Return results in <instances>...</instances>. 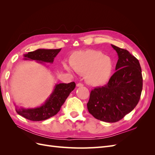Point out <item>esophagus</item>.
<instances>
[{
	"label": "esophagus",
	"instance_id": "obj_1",
	"mask_svg": "<svg viewBox=\"0 0 155 155\" xmlns=\"http://www.w3.org/2000/svg\"><path fill=\"white\" fill-rule=\"evenodd\" d=\"M76 85H77L78 87H83V84H82V83H79L77 84Z\"/></svg>",
	"mask_w": 155,
	"mask_h": 155
}]
</instances>
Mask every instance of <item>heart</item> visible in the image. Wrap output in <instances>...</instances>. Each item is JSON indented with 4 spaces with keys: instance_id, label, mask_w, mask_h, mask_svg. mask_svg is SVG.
<instances>
[{
    "instance_id": "heart-1",
    "label": "heart",
    "mask_w": 155,
    "mask_h": 155,
    "mask_svg": "<svg viewBox=\"0 0 155 155\" xmlns=\"http://www.w3.org/2000/svg\"><path fill=\"white\" fill-rule=\"evenodd\" d=\"M70 64L63 63L67 71L72 72V67L75 71L85 74L87 82L94 86L104 85L109 80L113 70L111 58L96 50L74 52L70 57Z\"/></svg>"
}]
</instances>
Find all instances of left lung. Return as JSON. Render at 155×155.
Returning <instances> with one entry per match:
<instances>
[{"mask_svg":"<svg viewBox=\"0 0 155 155\" xmlns=\"http://www.w3.org/2000/svg\"><path fill=\"white\" fill-rule=\"evenodd\" d=\"M118 56L116 72L104 86L92 90L87 104L89 113L105 122H116L132 111L142 91V70L129 51L111 45Z\"/></svg>","mask_w":155,"mask_h":155,"instance_id":"obj_1","label":"left lung"}]
</instances>
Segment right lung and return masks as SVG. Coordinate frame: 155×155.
<instances>
[{"label":"right lung","mask_w":155,"mask_h":155,"mask_svg":"<svg viewBox=\"0 0 155 155\" xmlns=\"http://www.w3.org/2000/svg\"><path fill=\"white\" fill-rule=\"evenodd\" d=\"M61 50V48L37 49L24 54V60H35L37 63L44 64V63H53L54 58ZM75 87L76 83L74 82L68 84L57 83L50 96L41 105L28 109L15 106V110L18 114L31 121H43L48 119L60 110L61 107Z\"/></svg>","instance_id":"add662e5"}]
</instances>
